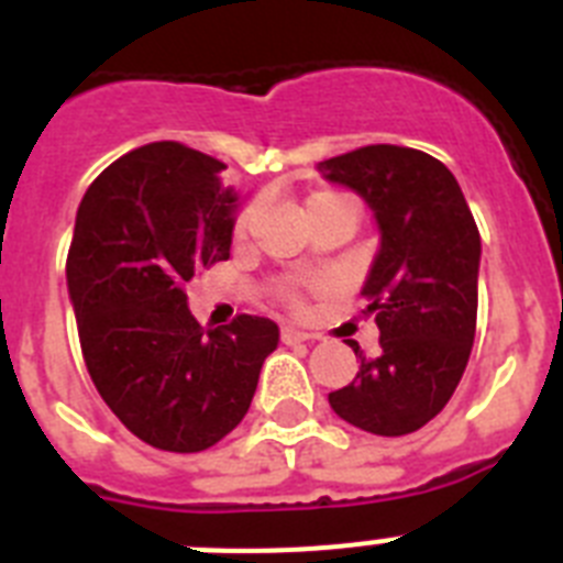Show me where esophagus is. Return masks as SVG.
Segmentation results:
<instances>
[{
    "mask_svg": "<svg viewBox=\"0 0 563 563\" xmlns=\"http://www.w3.org/2000/svg\"><path fill=\"white\" fill-rule=\"evenodd\" d=\"M301 341H310V335L296 327H282V343H301Z\"/></svg>",
    "mask_w": 563,
    "mask_h": 563,
    "instance_id": "obj_1",
    "label": "esophagus"
}]
</instances>
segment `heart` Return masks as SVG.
Masks as SVG:
<instances>
[{
  "label": "heart",
  "instance_id": "heart-1",
  "mask_svg": "<svg viewBox=\"0 0 563 563\" xmlns=\"http://www.w3.org/2000/svg\"><path fill=\"white\" fill-rule=\"evenodd\" d=\"M330 200H343V197H335V194H312L310 200H307L305 211H310V208L321 206V202H330ZM253 220H256V208H247V211H242V217L236 220V228H233V233H236V239H245L247 231L253 228ZM292 301H296V296H290Z\"/></svg>",
  "mask_w": 563,
  "mask_h": 563
}]
</instances>
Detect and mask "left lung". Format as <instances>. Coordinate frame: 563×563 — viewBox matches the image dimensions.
<instances>
[{
    "mask_svg": "<svg viewBox=\"0 0 563 563\" xmlns=\"http://www.w3.org/2000/svg\"><path fill=\"white\" fill-rule=\"evenodd\" d=\"M330 183L372 208L380 247L361 296L380 330V352L330 406L377 437L422 429L445 409L476 335L482 239L454 174L437 157L402 146H363L318 163Z\"/></svg>",
    "mask_w": 563,
    "mask_h": 563,
    "instance_id": "1",
    "label": "left lung"
}]
</instances>
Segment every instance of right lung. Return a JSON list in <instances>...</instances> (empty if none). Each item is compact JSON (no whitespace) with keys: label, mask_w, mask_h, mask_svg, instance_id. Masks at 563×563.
Instances as JSON below:
<instances>
[{"label":"right lung","mask_w":563,"mask_h":563,"mask_svg":"<svg viewBox=\"0 0 563 563\" xmlns=\"http://www.w3.org/2000/svg\"><path fill=\"white\" fill-rule=\"evenodd\" d=\"M222 163L148 143L103 168L76 213L67 292L98 395L143 442L206 451L251 409L278 346L271 318L202 330L188 310L194 273L231 256L239 194Z\"/></svg>","instance_id":"1"}]
</instances>
